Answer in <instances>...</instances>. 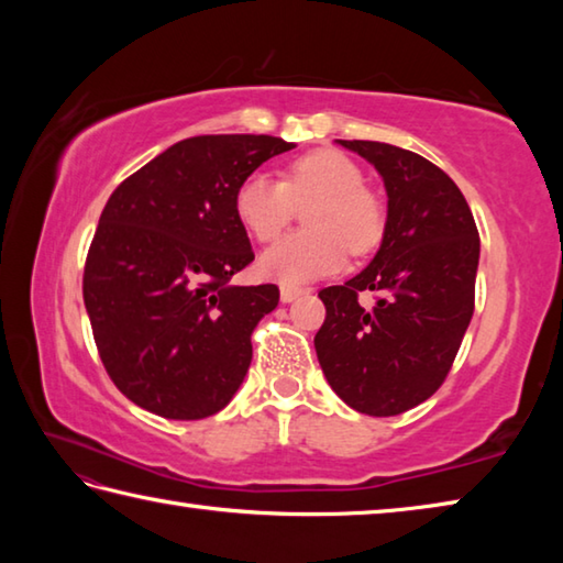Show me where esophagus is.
I'll list each match as a JSON object with an SVG mask.
<instances>
[{
    "label": "esophagus",
    "mask_w": 563,
    "mask_h": 563,
    "mask_svg": "<svg viewBox=\"0 0 563 563\" xmlns=\"http://www.w3.org/2000/svg\"><path fill=\"white\" fill-rule=\"evenodd\" d=\"M308 288H298V285H280V300L283 302H292L300 295H308Z\"/></svg>",
    "instance_id": "obj_1"
}]
</instances>
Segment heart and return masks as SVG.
<instances>
[{"mask_svg": "<svg viewBox=\"0 0 563 563\" xmlns=\"http://www.w3.org/2000/svg\"><path fill=\"white\" fill-rule=\"evenodd\" d=\"M305 211L310 231L283 238L261 258V271L280 283H305L338 271L345 258L375 251L385 235L387 206L355 161L335 148H318L290 161L283 178L251 176L235 190L238 221L258 243L278 238Z\"/></svg>", "mask_w": 563, "mask_h": 563, "instance_id": "b5f03b06", "label": "heart"}]
</instances>
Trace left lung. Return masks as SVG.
Instances as JSON below:
<instances>
[{"instance_id": "obj_1", "label": "left lung", "mask_w": 563, "mask_h": 563, "mask_svg": "<svg viewBox=\"0 0 563 563\" xmlns=\"http://www.w3.org/2000/svg\"><path fill=\"white\" fill-rule=\"evenodd\" d=\"M373 164L387 188L377 255L345 285L318 295L322 373L342 402L395 417L430 399L450 375L474 316L479 231L462 190L432 161L379 141H340ZM367 291L374 305L358 300Z\"/></svg>"}]
</instances>
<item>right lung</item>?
Instances as JSON below:
<instances>
[{
    "label": "right lung",
    "mask_w": 563,
    "mask_h": 563,
    "mask_svg": "<svg viewBox=\"0 0 563 563\" xmlns=\"http://www.w3.org/2000/svg\"><path fill=\"white\" fill-rule=\"evenodd\" d=\"M295 144L255 133L184 139L131 174L103 206L84 265V305L111 383L166 419L231 402L251 335L278 285H231L253 263L238 186Z\"/></svg>",
    "instance_id": "obj_1"
}]
</instances>
